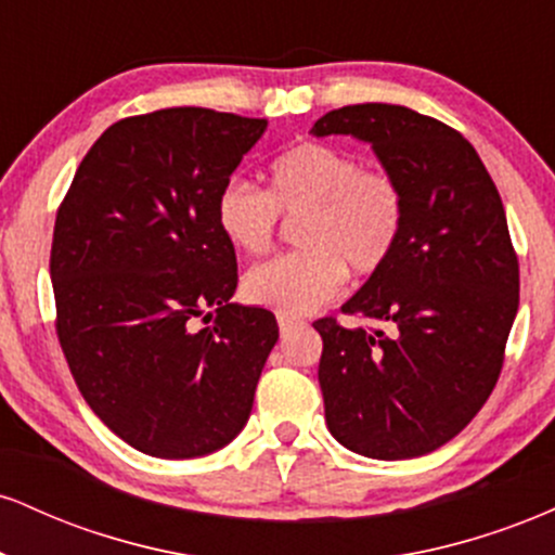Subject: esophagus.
<instances>
[{"label":"esophagus","instance_id":"esophagus-1","mask_svg":"<svg viewBox=\"0 0 555 555\" xmlns=\"http://www.w3.org/2000/svg\"><path fill=\"white\" fill-rule=\"evenodd\" d=\"M299 318L297 315H284V313H279V328H282V334H289L292 328L295 326H299Z\"/></svg>","mask_w":555,"mask_h":555}]
</instances>
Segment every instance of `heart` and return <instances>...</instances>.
Here are the masks:
<instances>
[{"mask_svg":"<svg viewBox=\"0 0 555 555\" xmlns=\"http://www.w3.org/2000/svg\"><path fill=\"white\" fill-rule=\"evenodd\" d=\"M266 193L232 180L216 197V224L234 250L260 256L273 245L279 214L302 216L297 245L245 273L250 302L302 315L336 299L347 269L373 276L397 253L406 227V193L386 169H367L349 151L297 143L271 162Z\"/></svg>","mask_w":555,"mask_h":555,"instance_id":"obj_1","label":"heart"}]
</instances>
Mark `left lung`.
Segmentation results:
<instances>
[{
	"label": "left lung",
	"mask_w": 555,
	"mask_h": 555,
	"mask_svg": "<svg viewBox=\"0 0 555 555\" xmlns=\"http://www.w3.org/2000/svg\"><path fill=\"white\" fill-rule=\"evenodd\" d=\"M310 132L367 140L406 193L397 253L341 305L380 326L313 323L328 430L371 460L430 454L488 401L519 308L501 195L462 132L406 106H341Z\"/></svg>",
	"instance_id": "left-lung-1"
}]
</instances>
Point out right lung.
<instances>
[{
    "instance_id": "obj_1",
    "label": "right lung",
    "mask_w": 555,
    "mask_h": 555,
    "mask_svg": "<svg viewBox=\"0 0 555 555\" xmlns=\"http://www.w3.org/2000/svg\"><path fill=\"white\" fill-rule=\"evenodd\" d=\"M263 130L201 106L125 117L56 211L49 269L69 373L106 428L158 460L232 441L279 339L271 310L229 302L237 256L216 224V197Z\"/></svg>"
}]
</instances>
